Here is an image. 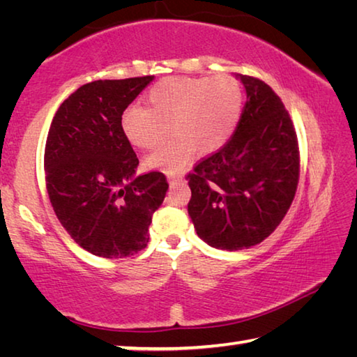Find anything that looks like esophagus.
I'll return each instance as SVG.
<instances>
[{
    "mask_svg": "<svg viewBox=\"0 0 357 357\" xmlns=\"http://www.w3.org/2000/svg\"><path fill=\"white\" fill-rule=\"evenodd\" d=\"M168 181H170L172 184H174V183H183L184 178H181V176H173V174H168Z\"/></svg>",
    "mask_w": 357,
    "mask_h": 357,
    "instance_id": "34e87169",
    "label": "esophagus"
}]
</instances>
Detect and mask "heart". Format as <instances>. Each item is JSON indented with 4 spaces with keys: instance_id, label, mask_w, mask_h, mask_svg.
Masks as SVG:
<instances>
[{
    "instance_id": "1",
    "label": "heart",
    "mask_w": 357,
    "mask_h": 357,
    "mask_svg": "<svg viewBox=\"0 0 357 357\" xmlns=\"http://www.w3.org/2000/svg\"><path fill=\"white\" fill-rule=\"evenodd\" d=\"M148 107L130 105L121 114V130L140 149H155L151 167L174 172L189 164L193 153L211 154L220 149L239 123L243 86L231 75L173 77L151 88Z\"/></svg>"
}]
</instances>
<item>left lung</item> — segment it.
<instances>
[{"mask_svg":"<svg viewBox=\"0 0 357 357\" xmlns=\"http://www.w3.org/2000/svg\"><path fill=\"white\" fill-rule=\"evenodd\" d=\"M236 77L247 93L236 130L185 176L197 234L223 250L249 249L280 225L301 172L298 135L282 99L259 78Z\"/></svg>","mask_w":357,"mask_h":357,"instance_id":"1","label":"left lung"}]
</instances>
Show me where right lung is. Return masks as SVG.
Wrapping results in <instances>:
<instances>
[{"label": "right lung", "instance_id": "add662e5", "mask_svg": "<svg viewBox=\"0 0 357 357\" xmlns=\"http://www.w3.org/2000/svg\"><path fill=\"white\" fill-rule=\"evenodd\" d=\"M153 78L83 84L59 105L48 130V198L70 238L93 255L124 258L144 249L165 198L164 173L135 176L137 154L121 130V114Z\"/></svg>", "mask_w": 357, "mask_h": 357}]
</instances>
